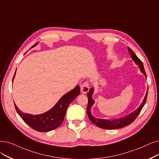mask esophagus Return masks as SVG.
<instances>
[{"mask_svg": "<svg viewBox=\"0 0 159 159\" xmlns=\"http://www.w3.org/2000/svg\"><path fill=\"white\" fill-rule=\"evenodd\" d=\"M89 91V85L88 81H85L81 85V91L82 93L85 94Z\"/></svg>", "mask_w": 159, "mask_h": 159, "instance_id": "34e87169", "label": "esophagus"}]
</instances>
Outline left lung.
Here are the masks:
<instances>
[{
    "instance_id": "1",
    "label": "left lung",
    "mask_w": 159,
    "mask_h": 159,
    "mask_svg": "<svg viewBox=\"0 0 159 159\" xmlns=\"http://www.w3.org/2000/svg\"><path fill=\"white\" fill-rule=\"evenodd\" d=\"M129 52L130 53L131 55V58L132 60L135 62L136 64L138 65L139 67L140 71L146 76V74L144 70L143 65L142 61L139 59L136 55L133 52V51L128 48ZM94 92V89L93 87L89 89V91L87 93V98H88V105H87V115L89 116V118L91 120V121L96 125L98 127L101 129H107V130H112V129H120L124 127V126H128L130 124H131L134 120L136 119V118L138 117L139 115V113H140L142 109L143 108V107L144 106L145 102H146V100H147V97H148V89L147 93H146V94L145 96V98L142 102V104L139 106L138 109L132 112L131 113L129 114L128 116H126L124 117L120 118V119H97L93 117L91 114V108L92 106L94 104V101L92 98V95Z\"/></svg>"
}]
</instances>
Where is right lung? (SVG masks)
I'll return each instance as SVG.
<instances>
[{
  "mask_svg": "<svg viewBox=\"0 0 159 159\" xmlns=\"http://www.w3.org/2000/svg\"><path fill=\"white\" fill-rule=\"evenodd\" d=\"M38 42L34 43L32 48L34 47ZM16 72L13 80L14 79ZM13 81V80H12ZM80 93V88L79 85L76 86L74 89L62 96L52 109L47 112L40 115H32L29 113H23L14 103L16 111L24 121L30 127L39 132H49L53 130L62 124L65 119L68 105L78 96Z\"/></svg>",
  "mask_w": 159,
  "mask_h": 159,
  "instance_id": "add662e5",
  "label": "right lung"
}]
</instances>
